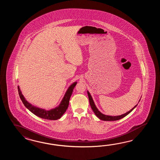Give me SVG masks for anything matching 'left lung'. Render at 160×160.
Here are the masks:
<instances>
[{
  "mask_svg": "<svg viewBox=\"0 0 160 160\" xmlns=\"http://www.w3.org/2000/svg\"><path fill=\"white\" fill-rule=\"evenodd\" d=\"M88 99H89V102H90V104L91 106L92 111L95 113L96 116L99 119H101L102 121H117V120H119V119L122 118L123 117H125V116H127L128 114H129L130 112H131L133 109L136 108L137 105H136L133 108L131 109L129 112L122 114L121 116H108V115H105L103 114H102V112H100L98 110V109L97 108V107L95 106V103L94 102L93 99L92 98V97L90 95V92L88 91ZM140 101V100H139Z\"/></svg>",
  "mask_w": 160,
  "mask_h": 160,
  "instance_id": "1",
  "label": "left lung"
}]
</instances>
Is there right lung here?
Wrapping results in <instances>:
<instances>
[{
	"mask_svg": "<svg viewBox=\"0 0 160 160\" xmlns=\"http://www.w3.org/2000/svg\"><path fill=\"white\" fill-rule=\"evenodd\" d=\"M77 82H75L72 85H70L68 89L67 92L65 93V95L62 99L59 105L54 109H51L50 110H46L44 109H41L36 106L32 105L25 99L24 96L21 92V89L19 88V86H18V90L19 95L23 103L26 106V108L28 109L31 112H32L35 115L43 119L57 120V119H59L62 116H63V114L65 113L68 109L70 98L73 92V89L75 88V85H77Z\"/></svg>",
	"mask_w": 160,
	"mask_h": 160,
	"instance_id": "1",
	"label": "right lung"
}]
</instances>
